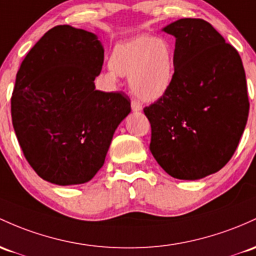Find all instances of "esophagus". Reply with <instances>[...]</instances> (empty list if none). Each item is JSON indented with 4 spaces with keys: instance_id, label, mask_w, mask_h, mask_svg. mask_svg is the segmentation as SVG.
<instances>
[{
    "instance_id": "34e87169",
    "label": "esophagus",
    "mask_w": 256,
    "mask_h": 256,
    "mask_svg": "<svg viewBox=\"0 0 256 256\" xmlns=\"http://www.w3.org/2000/svg\"><path fill=\"white\" fill-rule=\"evenodd\" d=\"M131 109H132L134 112H140V110H142V104L138 102V100H132V102H131Z\"/></svg>"
}]
</instances>
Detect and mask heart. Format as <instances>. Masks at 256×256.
Segmentation results:
<instances>
[{
	"label": "heart",
	"mask_w": 256,
	"mask_h": 256,
	"mask_svg": "<svg viewBox=\"0 0 256 256\" xmlns=\"http://www.w3.org/2000/svg\"><path fill=\"white\" fill-rule=\"evenodd\" d=\"M106 78L128 76L132 94L146 102H156L169 92L175 78V47L166 38L140 35L118 44L109 60Z\"/></svg>",
	"instance_id": "1"
}]
</instances>
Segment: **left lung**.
Here are the masks:
<instances>
[{
    "label": "left lung",
    "mask_w": 256,
    "mask_h": 256,
    "mask_svg": "<svg viewBox=\"0 0 256 256\" xmlns=\"http://www.w3.org/2000/svg\"><path fill=\"white\" fill-rule=\"evenodd\" d=\"M162 32L176 38L175 78L164 97L143 109L150 150L172 178H203L228 162L243 134L246 72L237 50L203 19H178Z\"/></svg>",
    "instance_id": "8db88e82"
}]
</instances>
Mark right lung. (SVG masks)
I'll return each mask as SVG.
<instances>
[{
  "mask_svg": "<svg viewBox=\"0 0 256 256\" xmlns=\"http://www.w3.org/2000/svg\"><path fill=\"white\" fill-rule=\"evenodd\" d=\"M103 60L97 35L58 25L36 42L16 72L14 131L30 166L50 184L88 182L131 112L125 94L96 90Z\"/></svg>",
  "mask_w": 256,
  "mask_h": 256,
  "instance_id": "right-lung-1",
  "label": "right lung"
}]
</instances>
